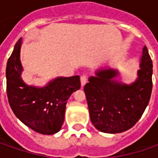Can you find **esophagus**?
I'll return each instance as SVG.
<instances>
[{
  "mask_svg": "<svg viewBox=\"0 0 158 158\" xmlns=\"http://www.w3.org/2000/svg\"><path fill=\"white\" fill-rule=\"evenodd\" d=\"M86 82H87V76L86 75H82L81 76V84H82V86H84Z\"/></svg>",
  "mask_w": 158,
  "mask_h": 158,
  "instance_id": "esophagus-1",
  "label": "esophagus"
}]
</instances>
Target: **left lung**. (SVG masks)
<instances>
[{
    "mask_svg": "<svg viewBox=\"0 0 158 158\" xmlns=\"http://www.w3.org/2000/svg\"><path fill=\"white\" fill-rule=\"evenodd\" d=\"M153 64L144 46L136 81L118 82V70L96 71L84 86L90 120L98 130L116 134L128 130L142 117L152 91Z\"/></svg>",
    "mask_w": 158,
    "mask_h": 158,
    "instance_id": "obj_1",
    "label": "left lung"
}]
</instances>
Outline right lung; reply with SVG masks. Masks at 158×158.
<instances>
[{"mask_svg":"<svg viewBox=\"0 0 158 158\" xmlns=\"http://www.w3.org/2000/svg\"><path fill=\"white\" fill-rule=\"evenodd\" d=\"M22 39L15 44L6 69L7 95L15 115L32 130L53 135L60 130L71 94L80 89V76L57 77L39 88L29 86L21 77Z\"/></svg>","mask_w":158,"mask_h":158,"instance_id":"obj_1","label":"right lung"}]
</instances>
